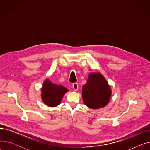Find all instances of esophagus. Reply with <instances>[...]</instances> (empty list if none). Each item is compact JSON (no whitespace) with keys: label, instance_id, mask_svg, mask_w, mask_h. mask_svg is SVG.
Wrapping results in <instances>:
<instances>
[{"label":"esophagus","instance_id":"esophagus-1","mask_svg":"<svg viewBox=\"0 0 150 150\" xmlns=\"http://www.w3.org/2000/svg\"><path fill=\"white\" fill-rule=\"evenodd\" d=\"M72 88H73L74 91H77L78 89V84L76 83H74L73 85H72Z\"/></svg>","mask_w":150,"mask_h":150}]
</instances>
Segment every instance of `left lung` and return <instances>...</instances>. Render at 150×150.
Wrapping results in <instances>:
<instances>
[{"instance_id": "8db88e82", "label": "left lung", "mask_w": 150, "mask_h": 150, "mask_svg": "<svg viewBox=\"0 0 150 150\" xmlns=\"http://www.w3.org/2000/svg\"><path fill=\"white\" fill-rule=\"evenodd\" d=\"M82 90L84 105L93 109L106 106L111 97V88L100 72L91 73Z\"/></svg>"}]
</instances>
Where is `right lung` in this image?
<instances>
[{"label": "right lung", "instance_id": "1", "mask_svg": "<svg viewBox=\"0 0 150 150\" xmlns=\"http://www.w3.org/2000/svg\"><path fill=\"white\" fill-rule=\"evenodd\" d=\"M67 92L68 89L64 86L53 84L49 79H46L42 88L41 98L46 105L55 107L59 105Z\"/></svg>", "mask_w": 150, "mask_h": 150}]
</instances>
